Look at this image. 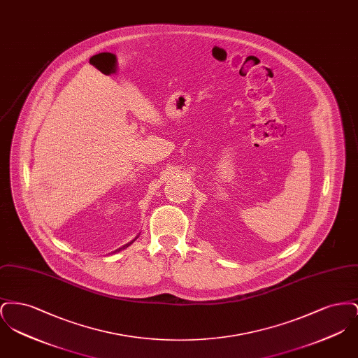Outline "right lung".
I'll return each instance as SVG.
<instances>
[{
	"label": "right lung",
	"mask_w": 358,
	"mask_h": 358,
	"mask_svg": "<svg viewBox=\"0 0 358 358\" xmlns=\"http://www.w3.org/2000/svg\"><path fill=\"white\" fill-rule=\"evenodd\" d=\"M136 238H138V236H136V238H134V240H136ZM134 240H131V241H130V243H127V244H124V245H123V247H120V250H117V251H114V252H118V251H120V250H124V248H127V247H129V245H130V244H133V243H134Z\"/></svg>",
	"instance_id": "1"
}]
</instances>
